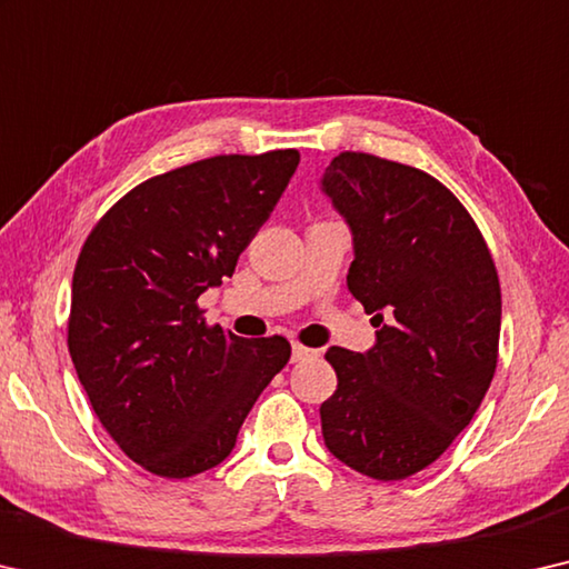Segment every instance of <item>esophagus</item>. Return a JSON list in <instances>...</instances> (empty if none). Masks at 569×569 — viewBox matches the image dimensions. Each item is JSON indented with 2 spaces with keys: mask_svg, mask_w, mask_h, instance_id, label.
Instances as JSON below:
<instances>
[{
  "mask_svg": "<svg viewBox=\"0 0 569 569\" xmlns=\"http://www.w3.org/2000/svg\"><path fill=\"white\" fill-rule=\"evenodd\" d=\"M318 356V351H312V348H305L300 343L292 346V363H302V361H310V358Z\"/></svg>",
  "mask_w": 569,
  "mask_h": 569,
  "instance_id": "esophagus-1",
  "label": "esophagus"
}]
</instances>
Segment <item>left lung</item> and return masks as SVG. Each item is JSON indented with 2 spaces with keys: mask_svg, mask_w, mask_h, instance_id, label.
<instances>
[{
  "mask_svg": "<svg viewBox=\"0 0 569 569\" xmlns=\"http://www.w3.org/2000/svg\"><path fill=\"white\" fill-rule=\"evenodd\" d=\"M320 182L353 233L348 290L379 328L366 353L328 348L338 389L320 407L322 440L358 473L409 478L450 448L491 387L493 257L460 200L422 170L340 152Z\"/></svg>",
  "mask_w": 569,
  "mask_h": 569,
  "instance_id": "left-lung-1",
  "label": "left lung"
}]
</instances>
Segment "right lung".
Instances as JSON below:
<instances>
[{"instance_id":"obj_1","label":"right lung","mask_w":569,"mask_h":569,"mask_svg":"<svg viewBox=\"0 0 569 569\" xmlns=\"http://www.w3.org/2000/svg\"><path fill=\"white\" fill-rule=\"evenodd\" d=\"M300 164L297 150L218 154L144 180L86 239L68 351L99 422L144 470L190 478L231 456L287 338L206 326L198 297L231 277Z\"/></svg>"}]
</instances>
